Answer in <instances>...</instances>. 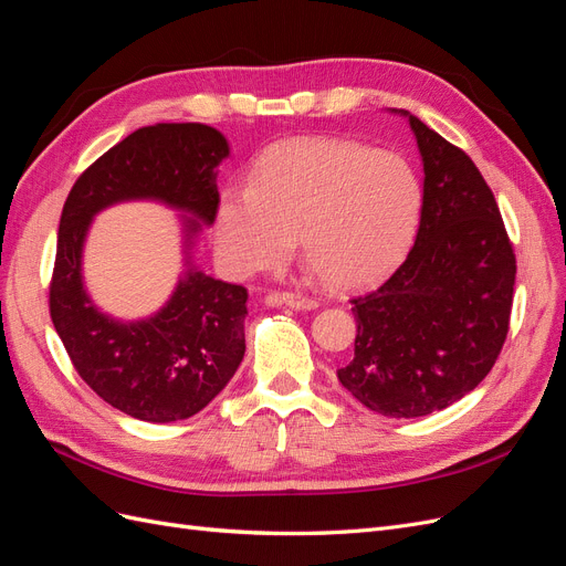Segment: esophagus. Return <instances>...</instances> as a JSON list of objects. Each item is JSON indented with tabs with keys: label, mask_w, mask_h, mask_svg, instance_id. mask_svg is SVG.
Returning a JSON list of instances; mask_svg holds the SVG:
<instances>
[{
	"label": "esophagus",
	"mask_w": 566,
	"mask_h": 566,
	"mask_svg": "<svg viewBox=\"0 0 566 566\" xmlns=\"http://www.w3.org/2000/svg\"><path fill=\"white\" fill-rule=\"evenodd\" d=\"M266 302L276 304V306L285 304V306H290V310H302V312H310V310H316V306H318L316 300L304 297L300 293H271L266 297Z\"/></svg>",
	"instance_id": "34e87169"
}]
</instances>
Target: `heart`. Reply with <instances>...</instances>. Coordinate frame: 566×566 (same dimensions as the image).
Segmentation results:
<instances>
[{
    "instance_id": "b5f03b06",
    "label": "heart",
    "mask_w": 566,
    "mask_h": 566,
    "mask_svg": "<svg viewBox=\"0 0 566 566\" xmlns=\"http://www.w3.org/2000/svg\"><path fill=\"white\" fill-rule=\"evenodd\" d=\"M422 184L397 153L312 136L264 153L250 186L219 196L214 248L233 276L271 271L295 248L337 287L368 285L416 243Z\"/></svg>"
}]
</instances>
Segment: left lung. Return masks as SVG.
I'll list each match as a JSON object with an SVG mask.
<instances>
[{"label": "left lung", "mask_w": 566, "mask_h": 566, "mask_svg": "<svg viewBox=\"0 0 566 566\" xmlns=\"http://www.w3.org/2000/svg\"><path fill=\"white\" fill-rule=\"evenodd\" d=\"M408 117L422 158V217L406 262L352 300L354 356L342 387L387 418H420L465 397L507 335L515 252L484 177L420 117Z\"/></svg>", "instance_id": "obj_1"}]
</instances>
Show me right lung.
<instances>
[{
    "instance_id": "add662e5",
    "label": "right lung",
    "mask_w": 566,
    "mask_h": 566,
    "mask_svg": "<svg viewBox=\"0 0 566 566\" xmlns=\"http://www.w3.org/2000/svg\"><path fill=\"white\" fill-rule=\"evenodd\" d=\"M227 136L200 123H158L104 153L67 193L59 224L49 312L80 378L101 399L146 422L196 416L229 385L245 354L248 290L191 262L196 238L217 214V167ZM153 199L182 214L185 265L156 314L119 322L83 287L81 252L93 217L117 201Z\"/></svg>"
}]
</instances>
